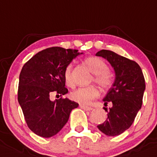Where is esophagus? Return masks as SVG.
Segmentation results:
<instances>
[{
	"mask_svg": "<svg viewBox=\"0 0 157 157\" xmlns=\"http://www.w3.org/2000/svg\"><path fill=\"white\" fill-rule=\"evenodd\" d=\"M79 106L80 108H82L84 110H86V111H91V110H92V108L90 106H86V105H80Z\"/></svg>",
	"mask_w": 157,
	"mask_h": 157,
	"instance_id": "34e87169",
	"label": "esophagus"
}]
</instances>
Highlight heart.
Here are the masks:
<instances>
[{
	"label": "heart",
	"mask_w": 157,
	"mask_h": 157,
	"mask_svg": "<svg viewBox=\"0 0 157 157\" xmlns=\"http://www.w3.org/2000/svg\"><path fill=\"white\" fill-rule=\"evenodd\" d=\"M85 63L94 74L92 78L94 82L96 83L102 89H108L111 87L113 83V78L111 73L109 71V66L105 61L100 58L91 56L85 59ZM72 67V64L70 63L64 70V78L65 83L70 87L74 85L71 75ZM98 95V89L95 86H90L78 88L70 94V98L75 102L82 105H87Z\"/></svg>",
	"instance_id": "b5f03b06"
}]
</instances>
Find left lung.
Listing matches in <instances>:
<instances>
[{
    "mask_svg": "<svg viewBox=\"0 0 157 157\" xmlns=\"http://www.w3.org/2000/svg\"><path fill=\"white\" fill-rule=\"evenodd\" d=\"M96 55L107 59L116 73L113 86L103 99L105 105L110 102L113 107H104L108 113L107 119L97 126L105 135L114 136L129 129L135 120L143 103L145 78L141 68L135 61L105 49L97 52Z\"/></svg>",
    "mask_w": 157,
    "mask_h": 157,
    "instance_id": "1",
    "label": "left lung"
}]
</instances>
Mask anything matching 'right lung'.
Here are the masks:
<instances>
[{
	"instance_id": "1",
	"label": "right lung",
	"mask_w": 157,
	"mask_h": 157,
	"mask_svg": "<svg viewBox=\"0 0 157 157\" xmlns=\"http://www.w3.org/2000/svg\"><path fill=\"white\" fill-rule=\"evenodd\" d=\"M76 49L52 47L41 51L24 65L17 90V100L28 128L39 136L49 138L66 124L70 113L78 104L62 95L65 87L64 70L79 55ZM52 93L62 97L55 102Z\"/></svg>"
}]
</instances>
